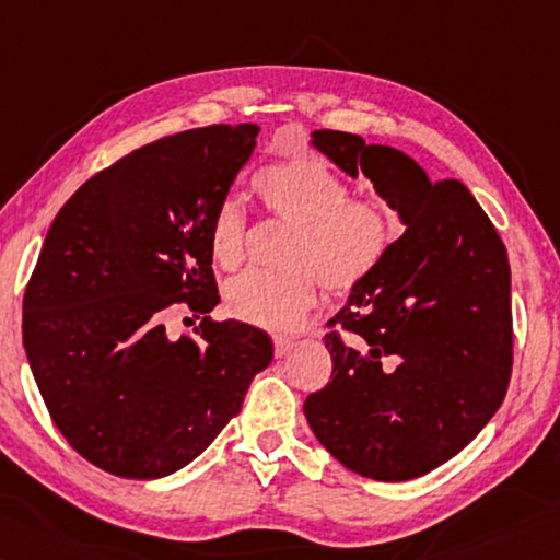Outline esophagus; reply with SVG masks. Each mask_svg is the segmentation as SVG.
<instances>
[{"instance_id":"34e87169","label":"esophagus","mask_w":560,"mask_h":560,"mask_svg":"<svg viewBox=\"0 0 560 560\" xmlns=\"http://www.w3.org/2000/svg\"><path fill=\"white\" fill-rule=\"evenodd\" d=\"M272 341H275V354L278 357H285L288 351L292 349V339L290 337H272Z\"/></svg>"}]
</instances>
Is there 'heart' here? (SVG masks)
<instances>
[{"label": "heart", "mask_w": 560, "mask_h": 560, "mask_svg": "<svg viewBox=\"0 0 560 560\" xmlns=\"http://www.w3.org/2000/svg\"><path fill=\"white\" fill-rule=\"evenodd\" d=\"M255 191L275 219L298 225L288 270H253L233 280L225 300L235 317L265 329H290L317 305L319 278L331 292H351L374 278L396 238V221L376 196L351 186L315 154H298L255 174ZM209 248L223 270L248 255V219L223 199L209 229Z\"/></svg>", "instance_id": "b5f03b06"}]
</instances>
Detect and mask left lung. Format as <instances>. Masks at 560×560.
Wrapping results in <instances>:
<instances>
[{"instance_id": "obj_1", "label": "left lung", "mask_w": 560, "mask_h": 560, "mask_svg": "<svg viewBox=\"0 0 560 560\" xmlns=\"http://www.w3.org/2000/svg\"><path fill=\"white\" fill-rule=\"evenodd\" d=\"M312 144L366 174L406 231L327 322L329 384L310 394L312 433L351 472L404 482L447 463L506 396L512 270L502 238L457 179L430 182L408 154L317 130Z\"/></svg>"}]
</instances>
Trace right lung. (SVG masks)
Returning a JSON list of instances; mask_svg holds the SVG:
<instances>
[{
	"label": "right lung",
	"instance_id": "add662e5",
	"mask_svg": "<svg viewBox=\"0 0 560 560\" xmlns=\"http://www.w3.org/2000/svg\"><path fill=\"white\" fill-rule=\"evenodd\" d=\"M258 125H209L91 176L46 233L24 292L28 366L78 455L125 479L189 465L241 413L272 339L215 322L209 229ZM174 308L201 318L174 340Z\"/></svg>",
	"mask_w": 560,
	"mask_h": 560
}]
</instances>
